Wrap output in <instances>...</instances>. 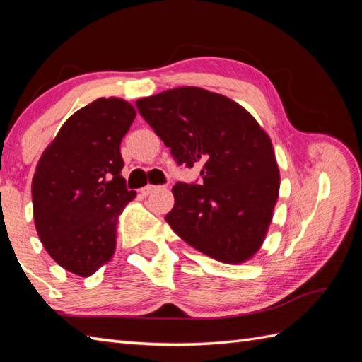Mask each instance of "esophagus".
Wrapping results in <instances>:
<instances>
[{
	"label": "esophagus",
	"mask_w": 362,
	"mask_h": 362,
	"mask_svg": "<svg viewBox=\"0 0 362 362\" xmlns=\"http://www.w3.org/2000/svg\"><path fill=\"white\" fill-rule=\"evenodd\" d=\"M158 187H156V185H146L144 188H141V194L143 196H149L151 193H153V191H156Z\"/></svg>",
	"instance_id": "34e87169"
}]
</instances>
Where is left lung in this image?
Here are the masks:
<instances>
[{
  "label": "left lung",
  "mask_w": 362,
  "mask_h": 362,
  "mask_svg": "<svg viewBox=\"0 0 362 362\" xmlns=\"http://www.w3.org/2000/svg\"><path fill=\"white\" fill-rule=\"evenodd\" d=\"M136 107L179 165L202 166L201 185L177 182L166 222L183 241L221 263L241 264L263 245L280 193L271 136L224 95L179 87Z\"/></svg>",
  "instance_id": "left-lung-1"
}]
</instances>
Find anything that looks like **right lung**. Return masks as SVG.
Masks as SVG:
<instances>
[{"mask_svg":"<svg viewBox=\"0 0 362 362\" xmlns=\"http://www.w3.org/2000/svg\"><path fill=\"white\" fill-rule=\"evenodd\" d=\"M136 117L121 98L82 107L46 146L33 177L34 222L48 255L68 272L93 275L117 249L126 188L119 144Z\"/></svg>","mask_w":362,"mask_h":362,"instance_id":"1","label":"right lung"}]
</instances>
